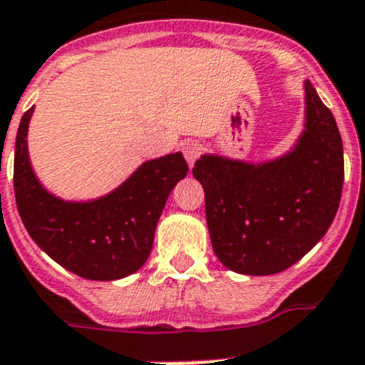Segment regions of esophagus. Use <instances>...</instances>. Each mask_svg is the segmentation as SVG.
<instances>
[{"label": "esophagus", "instance_id": "esophagus-1", "mask_svg": "<svg viewBox=\"0 0 365 365\" xmlns=\"http://www.w3.org/2000/svg\"><path fill=\"white\" fill-rule=\"evenodd\" d=\"M183 157H185V161L189 163V167H192L195 165V161L198 159V155H200V152H202V148H200V144H197V142H187V144H183Z\"/></svg>", "mask_w": 365, "mask_h": 365}]
</instances>
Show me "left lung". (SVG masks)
Masks as SVG:
<instances>
[{
	"mask_svg": "<svg viewBox=\"0 0 365 365\" xmlns=\"http://www.w3.org/2000/svg\"><path fill=\"white\" fill-rule=\"evenodd\" d=\"M304 129L289 152L266 161L204 153L202 183L213 253L236 274L272 275L321 242L341 200L343 142L337 123L304 80Z\"/></svg>",
	"mask_w": 365,
	"mask_h": 365,
	"instance_id": "8db88e82",
	"label": "left lung"
}]
</instances>
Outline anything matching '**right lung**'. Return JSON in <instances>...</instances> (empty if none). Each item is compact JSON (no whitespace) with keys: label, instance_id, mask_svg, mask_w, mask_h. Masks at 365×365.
Returning <instances> with one entry per match:
<instances>
[{"label":"right lung","instance_id":"1","mask_svg":"<svg viewBox=\"0 0 365 365\" xmlns=\"http://www.w3.org/2000/svg\"><path fill=\"white\" fill-rule=\"evenodd\" d=\"M34 106L20 120L14 142V195L35 244L59 266L91 281L135 274L150 257L157 221L176 183L187 176L182 152L144 161L103 197L65 200L38 182L28 152Z\"/></svg>","mask_w":365,"mask_h":365}]
</instances>
